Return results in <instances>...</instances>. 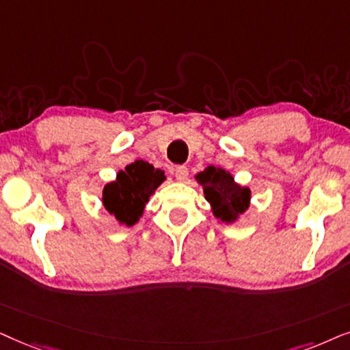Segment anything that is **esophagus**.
<instances>
[{
  "mask_svg": "<svg viewBox=\"0 0 350 350\" xmlns=\"http://www.w3.org/2000/svg\"><path fill=\"white\" fill-rule=\"evenodd\" d=\"M174 174H176V179L180 180V183H184V180H187V178H189V167L184 165L176 166Z\"/></svg>",
  "mask_w": 350,
  "mask_h": 350,
  "instance_id": "1",
  "label": "esophagus"
}]
</instances>
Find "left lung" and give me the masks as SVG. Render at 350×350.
I'll return each mask as SVG.
<instances>
[{
	"label": "left lung",
	"mask_w": 350,
	"mask_h": 350,
	"mask_svg": "<svg viewBox=\"0 0 350 350\" xmlns=\"http://www.w3.org/2000/svg\"><path fill=\"white\" fill-rule=\"evenodd\" d=\"M197 180L203 187L204 198L211 204L213 214L222 222H235L248 209L251 190L237 184L229 171L208 166L204 171L198 172Z\"/></svg>",
	"instance_id": "1"
}]
</instances>
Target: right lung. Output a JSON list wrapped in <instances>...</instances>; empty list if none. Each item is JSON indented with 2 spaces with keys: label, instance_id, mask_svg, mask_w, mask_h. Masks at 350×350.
Listing matches in <instances>:
<instances>
[{
  "label": "right lung",
  "instance_id": "right-lung-1",
  "mask_svg": "<svg viewBox=\"0 0 350 350\" xmlns=\"http://www.w3.org/2000/svg\"><path fill=\"white\" fill-rule=\"evenodd\" d=\"M166 179L165 172L155 170L150 163L137 160L118 171L113 183H109L102 192V203L116 221L131 227L144 214L158 185Z\"/></svg>",
  "mask_w": 350,
  "mask_h": 350
}]
</instances>
